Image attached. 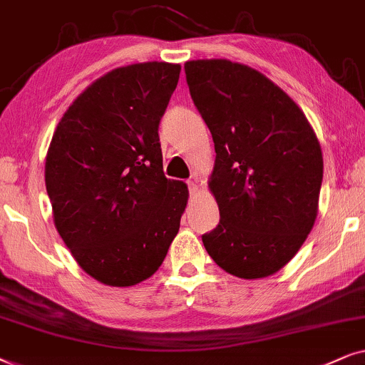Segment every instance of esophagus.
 Masks as SVG:
<instances>
[{
	"label": "esophagus",
	"mask_w": 365,
	"mask_h": 365,
	"mask_svg": "<svg viewBox=\"0 0 365 365\" xmlns=\"http://www.w3.org/2000/svg\"><path fill=\"white\" fill-rule=\"evenodd\" d=\"M187 183H188V188H190V193H195L198 190V178L197 177L190 178Z\"/></svg>",
	"instance_id": "34e87169"
}]
</instances>
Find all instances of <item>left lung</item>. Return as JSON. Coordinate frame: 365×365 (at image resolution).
Here are the masks:
<instances>
[{
  "label": "left lung",
  "mask_w": 365,
  "mask_h": 365,
  "mask_svg": "<svg viewBox=\"0 0 365 365\" xmlns=\"http://www.w3.org/2000/svg\"><path fill=\"white\" fill-rule=\"evenodd\" d=\"M187 83L215 143L208 188L220 222L202 235L218 267L264 279L287 265L312 230L324 158L304 111L254 68L185 63Z\"/></svg>",
  "instance_id": "8db88e82"
}]
</instances>
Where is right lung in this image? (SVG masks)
Returning a JSON list of instances; mask_svg holds the SVG:
<instances>
[{
  "label": "right lung",
  "mask_w": 365,
  "mask_h": 365,
  "mask_svg": "<svg viewBox=\"0 0 365 365\" xmlns=\"http://www.w3.org/2000/svg\"><path fill=\"white\" fill-rule=\"evenodd\" d=\"M180 65L115 68L61 116L46 153L53 220L78 265L101 284L132 287L167 257L188 188L163 173L158 125Z\"/></svg>",
  "instance_id": "right-lung-1"
}]
</instances>
